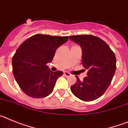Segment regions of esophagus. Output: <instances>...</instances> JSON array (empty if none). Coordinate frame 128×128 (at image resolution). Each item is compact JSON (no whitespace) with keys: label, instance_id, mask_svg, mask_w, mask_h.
Instances as JSON below:
<instances>
[{"label":"esophagus","instance_id":"esophagus-1","mask_svg":"<svg viewBox=\"0 0 128 128\" xmlns=\"http://www.w3.org/2000/svg\"><path fill=\"white\" fill-rule=\"evenodd\" d=\"M64 75H65V76L66 77H69L71 76V74L68 72H64Z\"/></svg>","mask_w":128,"mask_h":128}]
</instances>
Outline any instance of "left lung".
Segmentation results:
<instances>
[{"label":"left lung","instance_id":"left-lung-1","mask_svg":"<svg viewBox=\"0 0 128 128\" xmlns=\"http://www.w3.org/2000/svg\"><path fill=\"white\" fill-rule=\"evenodd\" d=\"M82 48L81 64L88 70L87 76L71 86L72 94L84 101H92L103 95L110 84L116 70V58L108 44L91 34L69 37Z\"/></svg>","mask_w":128,"mask_h":128}]
</instances>
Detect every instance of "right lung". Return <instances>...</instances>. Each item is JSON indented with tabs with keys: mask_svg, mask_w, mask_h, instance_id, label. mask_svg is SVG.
I'll return each mask as SVG.
<instances>
[{
	"mask_svg": "<svg viewBox=\"0 0 128 128\" xmlns=\"http://www.w3.org/2000/svg\"><path fill=\"white\" fill-rule=\"evenodd\" d=\"M68 36L37 34L24 42L12 59L13 73L22 91L32 98H46L53 91L62 71L52 72L47 63L51 62L58 48Z\"/></svg>",
	"mask_w": 128,
	"mask_h": 128,
	"instance_id": "right-lung-1",
	"label": "right lung"
}]
</instances>
